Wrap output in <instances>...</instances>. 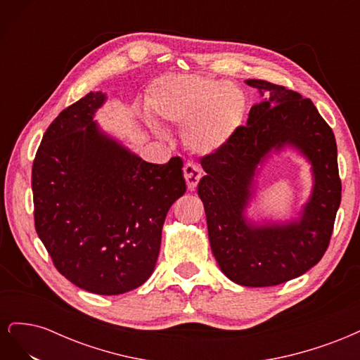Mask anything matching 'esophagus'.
Instances as JSON below:
<instances>
[{
  "instance_id": "esophagus-1",
  "label": "esophagus",
  "mask_w": 360,
  "mask_h": 360,
  "mask_svg": "<svg viewBox=\"0 0 360 360\" xmlns=\"http://www.w3.org/2000/svg\"><path fill=\"white\" fill-rule=\"evenodd\" d=\"M183 174H184V179H186L188 183V189L193 191L197 188V184L201 179V168L193 165V163H186L183 168Z\"/></svg>"
}]
</instances>
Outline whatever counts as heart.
<instances>
[{
	"mask_svg": "<svg viewBox=\"0 0 360 360\" xmlns=\"http://www.w3.org/2000/svg\"><path fill=\"white\" fill-rule=\"evenodd\" d=\"M150 105L163 122L184 126V146L200 156L213 155L230 143L248 111L238 86L200 75L163 76L151 86Z\"/></svg>",
	"mask_w": 360,
	"mask_h": 360,
	"instance_id": "heart-1",
	"label": "heart"
}]
</instances>
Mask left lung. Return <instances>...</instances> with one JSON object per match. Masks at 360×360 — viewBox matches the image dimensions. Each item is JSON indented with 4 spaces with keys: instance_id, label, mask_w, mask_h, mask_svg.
<instances>
[{
    "instance_id": "left-lung-1",
    "label": "left lung",
    "mask_w": 360,
    "mask_h": 360,
    "mask_svg": "<svg viewBox=\"0 0 360 360\" xmlns=\"http://www.w3.org/2000/svg\"><path fill=\"white\" fill-rule=\"evenodd\" d=\"M245 82L261 99L230 143L201 159L205 176L198 195L222 274L238 285L271 287L303 275L324 255L341 202V180L335 135L314 103L267 81ZM287 146L311 163L310 198L294 220L255 223L247 209L257 167Z\"/></svg>"
}]
</instances>
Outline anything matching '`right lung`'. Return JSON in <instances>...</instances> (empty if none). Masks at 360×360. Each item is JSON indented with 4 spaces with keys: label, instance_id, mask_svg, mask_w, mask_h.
<instances>
[{
    "label": "right lung",
    "instance_id": "add662e5",
    "mask_svg": "<svg viewBox=\"0 0 360 360\" xmlns=\"http://www.w3.org/2000/svg\"><path fill=\"white\" fill-rule=\"evenodd\" d=\"M106 102L90 91L48 127L32 163L34 224L53 266L72 284L103 296L151 276L162 226L186 192L183 162L148 163L94 122Z\"/></svg>",
    "mask_w": 360,
    "mask_h": 360
}]
</instances>
